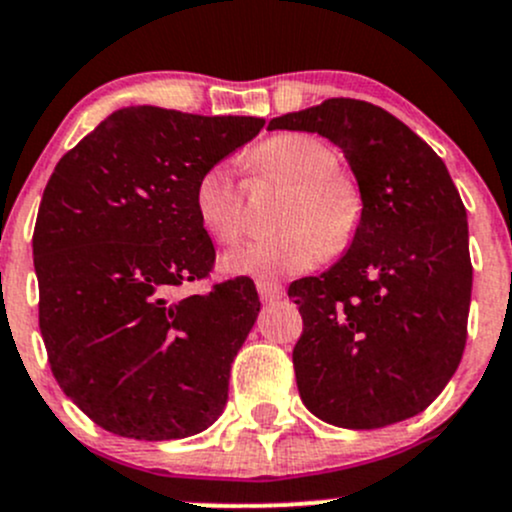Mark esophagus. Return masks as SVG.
Masks as SVG:
<instances>
[{"label":"esophagus","mask_w":512,"mask_h":512,"mask_svg":"<svg viewBox=\"0 0 512 512\" xmlns=\"http://www.w3.org/2000/svg\"><path fill=\"white\" fill-rule=\"evenodd\" d=\"M257 292H260L262 302H277V299L285 297V289H282L280 282L270 280H257Z\"/></svg>","instance_id":"1"}]
</instances>
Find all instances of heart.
Listing matches in <instances>:
<instances>
[{"instance_id":"obj_1","label":"heart","mask_w":512,"mask_h":512,"mask_svg":"<svg viewBox=\"0 0 512 512\" xmlns=\"http://www.w3.org/2000/svg\"><path fill=\"white\" fill-rule=\"evenodd\" d=\"M252 175L292 185L280 225L285 232L247 242L223 257L227 275H299L352 240L359 223V195L337 173L339 156L309 133H280L250 156ZM195 210L208 235L235 245L247 230L245 188L230 165L215 163L195 185Z\"/></svg>"}]
</instances>
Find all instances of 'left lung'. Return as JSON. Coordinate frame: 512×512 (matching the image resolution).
Segmentation results:
<instances>
[{
	"instance_id": "obj_1",
	"label": "left lung",
	"mask_w": 512,
	"mask_h": 512,
	"mask_svg": "<svg viewBox=\"0 0 512 512\" xmlns=\"http://www.w3.org/2000/svg\"><path fill=\"white\" fill-rule=\"evenodd\" d=\"M275 128L342 148L361 195L349 250L287 292L304 319L292 352L304 406L342 428L421 414L461 364L473 287L466 208L446 163L356 98L285 113Z\"/></svg>"
}]
</instances>
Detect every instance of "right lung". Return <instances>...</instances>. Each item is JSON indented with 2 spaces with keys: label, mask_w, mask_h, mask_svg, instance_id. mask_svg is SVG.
I'll return each mask as SVG.
<instances>
[{
  "label": "right lung",
  "mask_w": 512,
  "mask_h": 512,
  "mask_svg": "<svg viewBox=\"0 0 512 512\" xmlns=\"http://www.w3.org/2000/svg\"><path fill=\"white\" fill-rule=\"evenodd\" d=\"M265 126L158 106L113 111L56 163L34 227L39 329L64 394L116 436L173 441L218 421L260 297L208 277L198 178Z\"/></svg>",
  "instance_id": "right-lung-1"
}]
</instances>
